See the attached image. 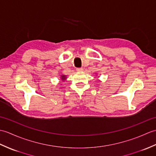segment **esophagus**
Masks as SVG:
<instances>
[{"label":"esophagus","instance_id":"1","mask_svg":"<svg viewBox=\"0 0 156 156\" xmlns=\"http://www.w3.org/2000/svg\"><path fill=\"white\" fill-rule=\"evenodd\" d=\"M76 70H77L78 72H82V70H83V68H78L77 69H76Z\"/></svg>","mask_w":156,"mask_h":156}]
</instances>
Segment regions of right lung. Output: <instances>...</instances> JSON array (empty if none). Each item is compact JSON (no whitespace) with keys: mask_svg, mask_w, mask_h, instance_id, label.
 Masks as SVG:
<instances>
[{"mask_svg":"<svg viewBox=\"0 0 156 156\" xmlns=\"http://www.w3.org/2000/svg\"><path fill=\"white\" fill-rule=\"evenodd\" d=\"M60 79H61V81L64 82V81L66 80V79H67V78H66V75L62 74L61 75V77H60Z\"/></svg>","mask_w":156,"mask_h":156,"instance_id":"1","label":"right lung"}]
</instances>
